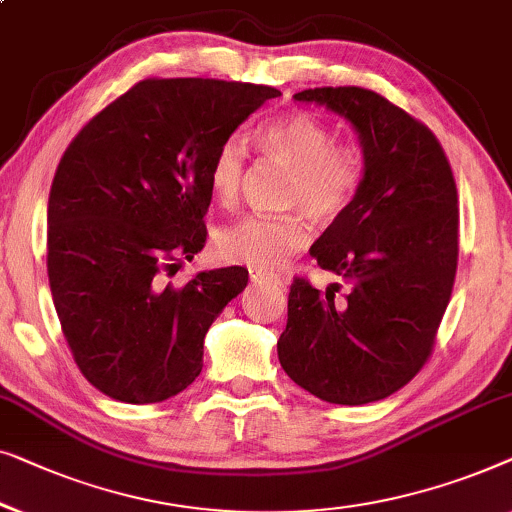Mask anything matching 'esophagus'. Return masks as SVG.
<instances>
[{
    "mask_svg": "<svg viewBox=\"0 0 512 512\" xmlns=\"http://www.w3.org/2000/svg\"><path fill=\"white\" fill-rule=\"evenodd\" d=\"M250 280H253V283L257 285H278V287H283L285 285V278H280V276H273V273H269V271H262V269H253V266H250Z\"/></svg>",
    "mask_w": 512,
    "mask_h": 512,
    "instance_id": "obj_1",
    "label": "esophagus"
}]
</instances>
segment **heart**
<instances>
[{"instance_id": "heart-1", "label": "heart", "mask_w": 512, "mask_h": 512, "mask_svg": "<svg viewBox=\"0 0 512 512\" xmlns=\"http://www.w3.org/2000/svg\"><path fill=\"white\" fill-rule=\"evenodd\" d=\"M255 148L264 160L287 169L285 208H301L308 218L331 222L348 211L366 176V157L355 143H336L334 129L311 111H290L255 129ZM246 150L239 141L220 143L208 164V190L220 206L239 199ZM311 243L304 215H248L220 229L215 246L234 264L273 271Z\"/></svg>"}]
</instances>
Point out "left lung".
<instances>
[{"label": "left lung", "mask_w": 512, "mask_h": 512, "mask_svg": "<svg viewBox=\"0 0 512 512\" xmlns=\"http://www.w3.org/2000/svg\"><path fill=\"white\" fill-rule=\"evenodd\" d=\"M294 99L352 122L366 176L311 248L346 292L294 278L278 359L318 399L362 406L401 390L434 350L457 273V185L434 132L378 92L345 85Z\"/></svg>", "instance_id": "1"}]
</instances>
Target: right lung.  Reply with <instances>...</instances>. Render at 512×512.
Segmentation results:
<instances>
[{"label": "right lung", "mask_w": 512, "mask_h": 512, "mask_svg": "<svg viewBox=\"0 0 512 512\" xmlns=\"http://www.w3.org/2000/svg\"><path fill=\"white\" fill-rule=\"evenodd\" d=\"M278 95L239 81L146 78L64 150L48 197V283L76 366L106 397L157 403L201 373L206 331L248 271L169 278L206 243L215 150Z\"/></svg>", "instance_id": "1"}]
</instances>
